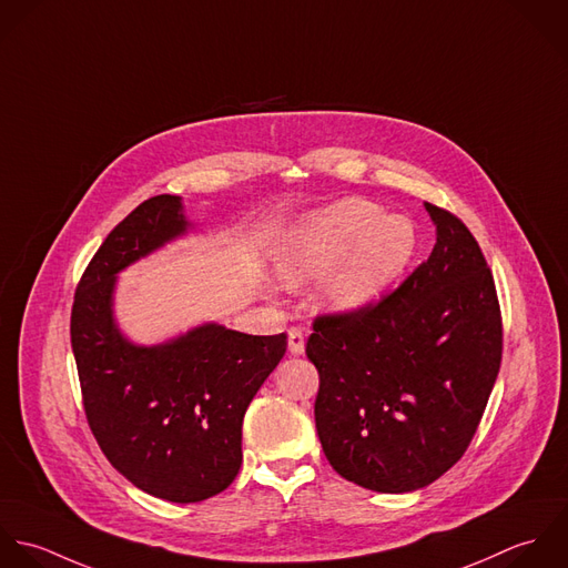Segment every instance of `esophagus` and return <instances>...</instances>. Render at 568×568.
I'll use <instances>...</instances> for the list:
<instances>
[{"instance_id": "1", "label": "esophagus", "mask_w": 568, "mask_h": 568, "mask_svg": "<svg viewBox=\"0 0 568 568\" xmlns=\"http://www.w3.org/2000/svg\"><path fill=\"white\" fill-rule=\"evenodd\" d=\"M287 338H290V353L292 355H301L303 351H305V336H303V332L298 329V327H292L290 329V334H287Z\"/></svg>"}]
</instances>
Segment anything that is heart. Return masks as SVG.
Returning a JSON list of instances; mask_svg holds the SVG:
<instances>
[{"mask_svg": "<svg viewBox=\"0 0 568 568\" xmlns=\"http://www.w3.org/2000/svg\"><path fill=\"white\" fill-rule=\"evenodd\" d=\"M417 247L419 234L408 217H386L371 202L342 200L312 215L283 241L276 250V270L290 285L329 272L321 294L323 305L353 312L395 281Z\"/></svg>", "mask_w": 568, "mask_h": 568, "instance_id": "heart-1", "label": "heart"}]
</instances>
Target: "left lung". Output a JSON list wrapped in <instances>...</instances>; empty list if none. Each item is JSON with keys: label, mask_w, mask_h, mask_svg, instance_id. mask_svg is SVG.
I'll return each instance as SVG.
<instances>
[{"label": "left lung", "mask_w": 568, "mask_h": 568, "mask_svg": "<svg viewBox=\"0 0 568 568\" xmlns=\"http://www.w3.org/2000/svg\"><path fill=\"white\" fill-rule=\"evenodd\" d=\"M437 243L393 292L321 314L307 341L323 453L342 478L382 494L430 485L465 454L503 357V318L478 241L426 204Z\"/></svg>", "instance_id": "obj_1"}]
</instances>
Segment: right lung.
I'll use <instances>...</instances> for the list:
<instances>
[{
	"mask_svg": "<svg viewBox=\"0 0 568 568\" xmlns=\"http://www.w3.org/2000/svg\"><path fill=\"white\" fill-rule=\"evenodd\" d=\"M178 195H155L108 234L74 292L70 336L94 439L138 489L200 503L241 467L243 415L287 336L204 325L160 346L124 341L112 316L115 274L186 232Z\"/></svg>",
	"mask_w": 568,
	"mask_h": 568,
	"instance_id": "obj_1",
	"label": "right lung"
}]
</instances>
